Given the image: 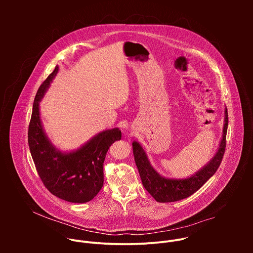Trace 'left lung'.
<instances>
[{"instance_id": "1", "label": "left lung", "mask_w": 253, "mask_h": 253, "mask_svg": "<svg viewBox=\"0 0 253 253\" xmlns=\"http://www.w3.org/2000/svg\"><path fill=\"white\" fill-rule=\"evenodd\" d=\"M228 113L225 108L223 135L217 152L203 168H201L191 177L185 179H170L161 176L151 166L142 146L138 142L134 141L132 143L133 154L143 186L158 202H174L192 195L218 169L225 152Z\"/></svg>"}]
</instances>
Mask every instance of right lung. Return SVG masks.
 Segmentation results:
<instances>
[{
    "instance_id": "add662e5",
    "label": "right lung",
    "mask_w": 253,
    "mask_h": 253,
    "mask_svg": "<svg viewBox=\"0 0 253 253\" xmlns=\"http://www.w3.org/2000/svg\"><path fill=\"white\" fill-rule=\"evenodd\" d=\"M58 69L56 66L36 94L28 130L29 148L43 184L53 195L68 202L85 203L101 190L107 151L121 139V131L114 128L100 132L81 148L70 153L61 152L52 145L42 126L39 103Z\"/></svg>"
}]
</instances>
